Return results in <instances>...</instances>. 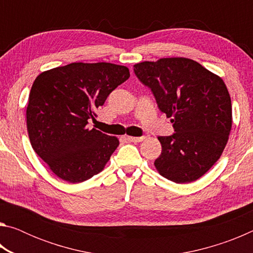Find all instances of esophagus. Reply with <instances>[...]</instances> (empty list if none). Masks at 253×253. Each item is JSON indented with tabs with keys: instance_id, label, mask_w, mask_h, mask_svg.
Here are the masks:
<instances>
[{
	"instance_id": "obj_1",
	"label": "esophagus",
	"mask_w": 253,
	"mask_h": 253,
	"mask_svg": "<svg viewBox=\"0 0 253 253\" xmlns=\"http://www.w3.org/2000/svg\"><path fill=\"white\" fill-rule=\"evenodd\" d=\"M126 139L128 140V142H130V143H140V142H143V140L145 139V137L144 136H140V137L127 136Z\"/></svg>"
}]
</instances>
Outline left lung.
Here are the masks:
<instances>
[{
  "label": "left lung",
  "instance_id": "obj_1",
  "mask_svg": "<svg viewBox=\"0 0 253 253\" xmlns=\"http://www.w3.org/2000/svg\"><path fill=\"white\" fill-rule=\"evenodd\" d=\"M134 72L151 89L162 113L172 117L175 132L158 137L162 153L154 165L172 182L196 181L219 160L232 127L223 80L187 58L136 63Z\"/></svg>",
  "mask_w": 253,
  "mask_h": 253
}]
</instances>
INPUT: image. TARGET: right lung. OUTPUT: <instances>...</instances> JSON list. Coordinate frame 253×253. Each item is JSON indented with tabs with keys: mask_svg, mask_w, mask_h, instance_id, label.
I'll return each mask as SVG.
<instances>
[{
	"mask_svg": "<svg viewBox=\"0 0 253 253\" xmlns=\"http://www.w3.org/2000/svg\"><path fill=\"white\" fill-rule=\"evenodd\" d=\"M129 76L127 67L114 63L75 62L34 80L27 107L29 138L58 177L80 183L104 169L119 140L89 129L88 121Z\"/></svg>",
	"mask_w": 253,
	"mask_h": 253,
	"instance_id": "obj_1",
	"label": "right lung"
}]
</instances>
